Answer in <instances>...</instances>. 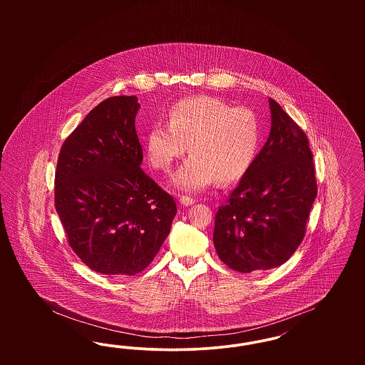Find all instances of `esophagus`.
<instances>
[{
	"label": "esophagus",
	"mask_w": 365,
	"mask_h": 365,
	"mask_svg": "<svg viewBox=\"0 0 365 365\" xmlns=\"http://www.w3.org/2000/svg\"><path fill=\"white\" fill-rule=\"evenodd\" d=\"M180 204L183 205V207H191L194 202H195V200L194 198H190V197H187V195H183V197H180Z\"/></svg>",
	"instance_id": "obj_1"
}]
</instances>
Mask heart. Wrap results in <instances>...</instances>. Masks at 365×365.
Listing matches in <instances>:
<instances>
[{
	"label": "heart",
	"instance_id": "b5f03b06",
	"mask_svg": "<svg viewBox=\"0 0 365 365\" xmlns=\"http://www.w3.org/2000/svg\"><path fill=\"white\" fill-rule=\"evenodd\" d=\"M189 157L171 176V186L183 192L205 190L216 180L238 182L250 168L259 145L260 125L245 108H231L213 97H190L173 105L168 124L149 128L145 148L150 164L163 173L175 161Z\"/></svg>",
	"mask_w": 365,
	"mask_h": 365
}]
</instances>
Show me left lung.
Masks as SVG:
<instances>
[{
  "mask_svg": "<svg viewBox=\"0 0 365 365\" xmlns=\"http://www.w3.org/2000/svg\"><path fill=\"white\" fill-rule=\"evenodd\" d=\"M268 139L215 219L217 256L243 274L275 268L292 257L317 194L305 133L275 100L268 98Z\"/></svg>",
  "mask_w": 365,
  "mask_h": 365,
  "instance_id": "obj_1",
  "label": "left lung"
}]
</instances>
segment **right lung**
<instances>
[{"label": "right lung", "instance_id": "right-lung-1", "mask_svg": "<svg viewBox=\"0 0 365 365\" xmlns=\"http://www.w3.org/2000/svg\"><path fill=\"white\" fill-rule=\"evenodd\" d=\"M135 96L97 105L57 161L54 204L78 257L96 272L135 275L156 257L176 215L173 195L140 168Z\"/></svg>", "mask_w": 365, "mask_h": 365}]
</instances>
